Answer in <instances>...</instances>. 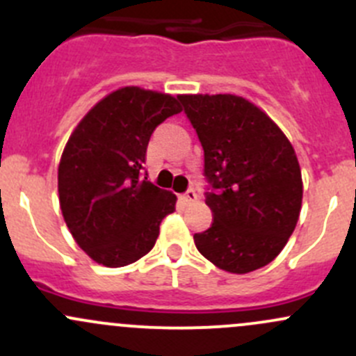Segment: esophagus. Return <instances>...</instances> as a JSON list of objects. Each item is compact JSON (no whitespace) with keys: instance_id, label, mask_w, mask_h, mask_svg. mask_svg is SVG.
Returning a JSON list of instances; mask_svg holds the SVG:
<instances>
[{"instance_id":"1","label":"esophagus","mask_w":356,"mask_h":356,"mask_svg":"<svg viewBox=\"0 0 356 356\" xmlns=\"http://www.w3.org/2000/svg\"><path fill=\"white\" fill-rule=\"evenodd\" d=\"M182 200H184L186 203H191V201H196V200H198V195H196L195 189L189 188L188 191H186L184 195H182Z\"/></svg>"}]
</instances>
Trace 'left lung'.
<instances>
[{
    "mask_svg": "<svg viewBox=\"0 0 356 356\" xmlns=\"http://www.w3.org/2000/svg\"><path fill=\"white\" fill-rule=\"evenodd\" d=\"M179 102L204 152L213 224L195 245L222 270L270 264L296 227L303 198L296 153L260 108L234 95H182Z\"/></svg>",
    "mask_w": 356,
    "mask_h": 356,
    "instance_id": "8db88e82",
    "label": "left lung"
}]
</instances>
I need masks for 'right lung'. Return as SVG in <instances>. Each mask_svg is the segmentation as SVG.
<instances>
[{
	"label": "right lung",
	"mask_w": 356,
	"mask_h": 356,
	"mask_svg": "<svg viewBox=\"0 0 356 356\" xmlns=\"http://www.w3.org/2000/svg\"><path fill=\"white\" fill-rule=\"evenodd\" d=\"M181 111L174 96L129 86L72 132L58 167L60 207L77 245L98 264L124 267L145 257L175 210V195L148 181L145 161L153 131Z\"/></svg>",
	"instance_id": "obj_1"
}]
</instances>
